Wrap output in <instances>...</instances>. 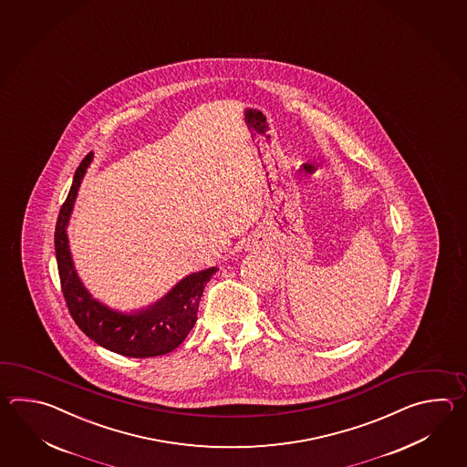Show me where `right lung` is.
Returning <instances> with one entry per match:
<instances>
[{"mask_svg":"<svg viewBox=\"0 0 467 467\" xmlns=\"http://www.w3.org/2000/svg\"><path fill=\"white\" fill-rule=\"evenodd\" d=\"M91 159L93 153L81 160L57 220L55 252L63 297L75 324L101 348L127 358H157L169 354L179 348L195 326L203 288L217 268H207L180 280L165 297L135 314L111 310L91 297L75 272L67 237L73 203Z\"/></svg>","mask_w":467,"mask_h":467,"instance_id":"add662e5","label":"right lung"}]
</instances>
